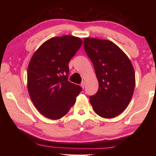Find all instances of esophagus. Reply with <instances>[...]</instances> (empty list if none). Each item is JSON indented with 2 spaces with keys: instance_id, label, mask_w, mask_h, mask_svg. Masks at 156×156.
<instances>
[{
  "instance_id": "obj_1",
  "label": "esophagus",
  "mask_w": 156,
  "mask_h": 156,
  "mask_svg": "<svg viewBox=\"0 0 156 156\" xmlns=\"http://www.w3.org/2000/svg\"><path fill=\"white\" fill-rule=\"evenodd\" d=\"M81 87H82V89H84L85 87V83L84 82H82V83H81Z\"/></svg>"
}]
</instances>
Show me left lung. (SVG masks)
Here are the masks:
<instances>
[{
  "label": "left lung",
  "instance_id": "8db88e82",
  "mask_svg": "<svg viewBox=\"0 0 156 156\" xmlns=\"http://www.w3.org/2000/svg\"><path fill=\"white\" fill-rule=\"evenodd\" d=\"M84 48L92 62L99 89L89 101L99 116L112 119L129 105L135 88V72L126 55L107 40L84 38Z\"/></svg>",
  "mask_w": 156,
  "mask_h": 156
}]
</instances>
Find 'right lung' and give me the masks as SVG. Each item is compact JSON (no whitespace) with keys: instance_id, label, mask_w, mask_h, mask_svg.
Segmentation results:
<instances>
[{"instance_id":"right-lung-1","label":"right lung","mask_w":156,"mask_h":156,"mask_svg":"<svg viewBox=\"0 0 156 156\" xmlns=\"http://www.w3.org/2000/svg\"><path fill=\"white\" fill-rule=\"evenodd\" d=\"M82 44L70 35L47 40L36 50L27 68V89L36 108L47 118L63 117L75 104L82 87L68 81L69 62Z\"/></svg>"}]
</instances>
